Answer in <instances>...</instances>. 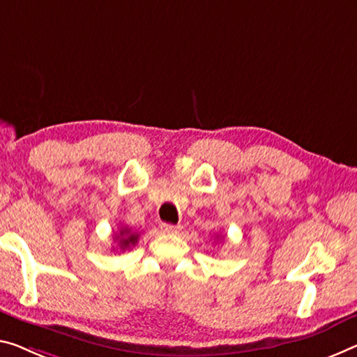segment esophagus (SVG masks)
Instances as JSON below:
<instances>
[{"label":"esophagus","mask_w":357,"mask_h":357,"mask_svg":"<svg viewBox=\"0 0 357 357\" xmlns=\"http://www.w3.org/2000/svg\"><path fill=\"white\" fill-rule=\"evenodd\" d=\"M161 229H162V233H167V234H177V233L180 231V227H177V225L161 223Z\"/></svg>","instance_id":"obj_1"}]
</instances>
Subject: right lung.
I'll return each instance as SVG.
<instances>
[{
    "instance_id": "add662e5",
    "label": "right lung",
    "mask_w": 357,
    "mask_h": 357,
    "mask_svg": "<svg viewBox=\"0 0 357 357\" xmlns=\"http://www.w3.org/2000/svg\"><path fill=\"white\" fill-rule=\"evenodd\" d=\"M118 239H119L118 245L124 250V249H129V248H132V245H135L137 241H139V234L132 233L129 228H121L119 229Z\"/></svg>"
}]
</instances>
